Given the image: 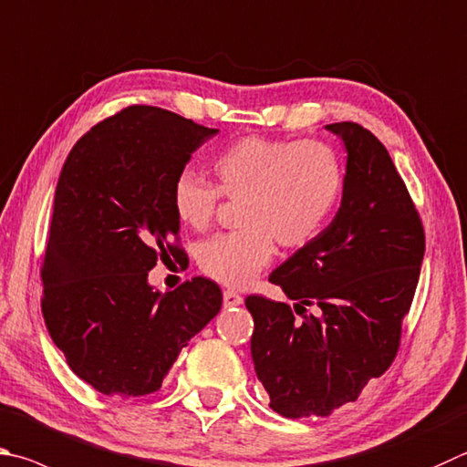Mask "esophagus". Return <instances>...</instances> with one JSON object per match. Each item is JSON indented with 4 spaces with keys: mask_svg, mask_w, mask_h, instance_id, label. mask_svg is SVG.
Returning <instances> with one entry per match:
<instances>
[{
    "mask_svg": "<svg viewBox=\"0 0 467 467\" xmlns=\"http://www.w3.org/2000/svg\"><path fill=\"white\" fill-rule=\"evenodd\" d=\"M223 300H224L226 308H233V306H239V304H243V296L234 290H224Z\"/></svg>",
    "mask_w": 467,
    "mask_h": 467,
    "instance_id": "34e87169",
    "label": "esophagus"
}]
</instances>
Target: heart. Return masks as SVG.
Here are the masks:
<instances>
[{
	"instance_id": "b5f03b06",
	"label": "heart",
	"mask_w": 467,
	"mask_h": 467,
	"mask_svg": "<svg viewBox=\"0 0 467 467\" xmlns=\"http://www.w3.org/2000/svg\"><path fill=\"white\" fill-rule=\"evenodd\" d=\"M218 185L185 169L171 185L175 216L206 231L220 198L243 200L241 231L223 233L198 249V265L220 284L244 285L284 249H304L325 231L345 188L338 152L320 140L243 137L212 159Z\"/></svg>"
}]
</instances>
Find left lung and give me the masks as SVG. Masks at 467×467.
I'll list each match as a JSON object with an SVG mask.
<instances>
[{"label":"left lung","mask_w":467,"mask_h":467,"mask_svg":"<svg viewBox=\"0 0 467 467\" xmlns=\"http://www.w3.org/2000/svg\"><path fill=\"white\" fill-rule=\"evenodd\" d=\"M327 129L347 149L341 208L269 275L298 304L244 300L257 378L287 419L328 417L392 366L425 257L422 220L386 147L355 122Z\"/></svg>","instance_id":"obj_1"}]
</instances>
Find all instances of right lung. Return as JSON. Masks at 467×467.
I'll return each instance as SVG.
<instances>
[{"instance_id":"right-lung-1","label":"right lung","mask_w":467,"mask_h":467,"mask_svg":"<svg viewBox=\"0 0 467 467\" xmlns=\"http://www.w3.org/2000/svg\"><path fill=\"white\" fill-rule=\"evenodd\" d=\"M216 129L129 106L75 142L55 192L42 317L73 374L106 396L157 392L177 355L223 306L193 277L161 296L149 271L180 247L171 185Z\"/></svg>"}]
</instances>
